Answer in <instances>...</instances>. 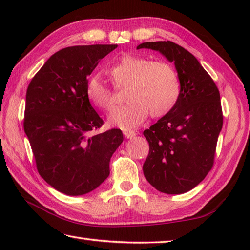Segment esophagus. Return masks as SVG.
I'll list each match as a JSON object with an SVG mask.
<instances>
[{"label":"esophagus","instance_id":"esophagus-1","mask_svg":"<svg viewBox=\"0 0 250 250\" xmlns=\"http://www.w3.org/2000/svg\"><path fill=\"white\" fill-rule=\"evenodd\" d=\"M124 135L125 136V139H133V137L136 135L134 131H124Z\"/></svg>","mask_w":250,"mask_h":250}]
</instances>
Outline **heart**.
Listing matches in <instances>:
<instances>
[{"label": "heart", "instance_id": "obj_1", "mask_svg": "<svg viewBox=\"0 0 250 250\" xmlns=\"http://www.w3.org/2000/svg\"><path fill=\"white\" fill-rule=\"evenodd\" d=\"M107 74L116 88L126 87L125 99L129 102L117 108L108 118L110 125L122 130L137 128L149 113L152 118L167 116L179 100V76L175 67L166 61H151L126 52L108 68ZM86 92L95 107L106 113L114 109L113 91L99 77L89 79Z\"/></svg>", "mask_w": 250, "mask_h": 250}]
</instances>
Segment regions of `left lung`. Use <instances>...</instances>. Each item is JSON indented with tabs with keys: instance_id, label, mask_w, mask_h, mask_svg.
Returning <instances> with one entry per match:
<instances>
[{
	"instance_id": "8db88e82",
	"label": "left lung",
	"mask_w": 250,
	"mask_h": 250,
	"mask_svg": "<svg viewBox=\"0 0 250 250\" xmlns=\"http://www.w3.org/2000/svg\"><path fill=\"white\" fill-rule=\"evenodd\" d=\"M160 51L174 62L180 97L171 113L144 131L149 153L143 166L146 179L163 193L193 189L214 166L224 122L220 93L196 58L173 42H146L137 49Z\"/></svg>"
}]
</instances>
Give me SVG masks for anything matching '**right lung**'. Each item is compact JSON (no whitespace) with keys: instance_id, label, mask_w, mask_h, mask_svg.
<instances>
[{"instance_id":"obj_1","label":"right lung","mask_w":250,"mask_h":250,"mask_svg":"<svg viewBox=\"0 0 250 250\" xmlns=\"http://www.w3.org/2000/svg\"><path fill=\"white\" fill-rule=\"evenodd\" d=\"M117 45L66 47L52 55L29 83L23 128L36 168L47 184L67 195L98 188L124 141L119 129L95 135L103 120L87 97L88 76Z\"/></svg>"}]
</instances>
